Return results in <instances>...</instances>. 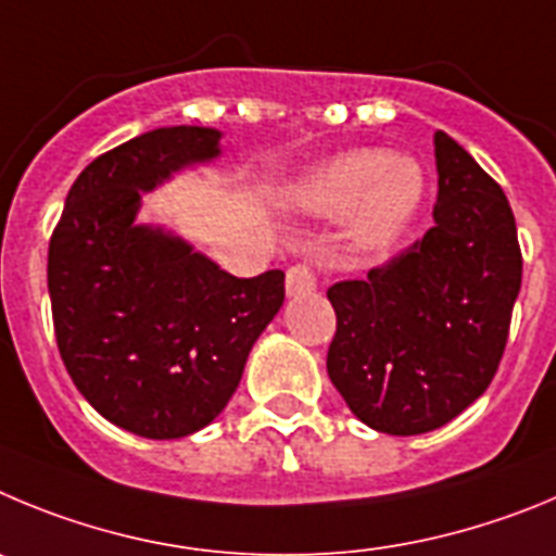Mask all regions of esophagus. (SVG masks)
Listing matches in <instances>:
<instances>
[{
	"label": "esophagus",
	"mask_w": 556,
	"mask_h": 556,
	"mask_svg": "<svg viewBox=\"0 0 556 556\" xmlns=\"http://www.w3.org/2000/svg\"><path fill=\"white\" fill-rule=\"evenodd\" d=\"M315 290V268L307 263H299V266L288 268L285 274V293L288 296H304V293H313Z\"/></svg>",
	"instance_id": "obj_1"
}]
</instances>
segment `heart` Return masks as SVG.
I'll list each match as a JSON object with an SVG mask.
<instances>
[{
	"label": "heart",
	"mask_w": 556,
	"mask_h": 556,
	"mask_svg": "<svg viewBox=\"0 0 556 556\" xmlns=\"http://www.w3.org/2000/svg\"><path fill=\"white\" fill-rule=\"evenodd\" d=\"M427 197L418 160L354 149L334 154L290 182L282 204L304 216L346 213V241L357 252H379L402 238Z\"/></svg>",
	"instance_id": "1"
}]
</instances>
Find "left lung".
<instances>
[{
  "instance_id": "left-lung-1",
  "label": "left lung",
  "mask_w": 556,
  "mask_h": 556,
  "mask_svg": "<svg viewBox=\"0 0 556 556\" xmlns=\"http://www.w3.org/2000/svg\"><path fill=\"white\" fill-rule=\"evenodd\" d=\"M434 227L388 266L327 290L338 332L327 371L365 427L424 434L471 407L496 374L521 249L507 197L446 132H434Z\"/></svg>"
}]
</instances>
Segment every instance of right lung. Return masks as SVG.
<instances>
[{"label":"right lung","instance_id":"1","mask_svg":"<svg viewBox=\"0 0 556 556\" xmlns=\"http://www.w3.org/2000/svg\"><path fill=\"white\" fill-rule=\"evenodd\" d=\"M222 157V129L160 127L72 185L49 241L60 357L102 418L149 440L216 421L285 302V274L238 279L160 224L143 193Z\"/></svg>","mask_w":556,"mask_h":556}]
</instances>
